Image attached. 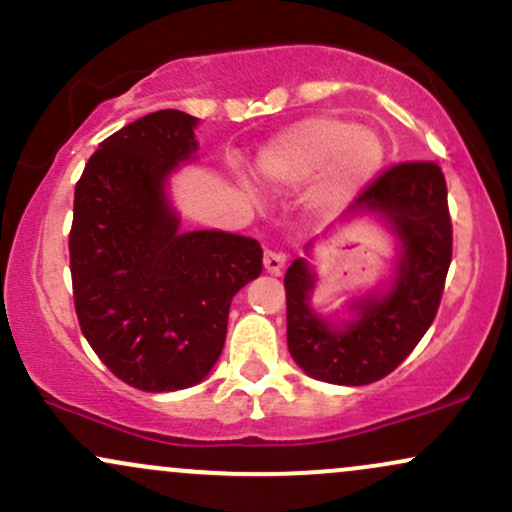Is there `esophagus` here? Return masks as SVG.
<instances>
[{
    "label": "esophagus",
    "instance_id": "esophagus-1",
    "mask_svg": "<svg viewBox=\"0 0 512 512\" xmlns=\"http://www.w3.org/2000/svg\"><path fill=\"white\" fill-rule=\"evenodd\" d=\"M286 264V255L279 250H264V269H267L269 274H281V269H284Z\"/></svg>",
    "mask_w": 512,
    "mask_h": 512
}]
</instances>
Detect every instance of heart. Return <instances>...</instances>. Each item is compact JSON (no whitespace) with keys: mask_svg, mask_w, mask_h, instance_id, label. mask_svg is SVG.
Wrapping results in <instances>:
<instances>
[{"mask_svg":"<svg viewBox=\"0 0 512 512\" xmlns=\"http://www.w3.org/2000/svg\"><path fill=\"white\" fill-rule=\"evenodd\" d=\"M385 149L380 139L354 122L317 115L281 132L260 151L257 175L272 185H301L330 168L325 195L370 178L380 168Z\"/></svg>","mask_w":512,"mask_h":512,"instance_id":"1","label":"heart"}]
</instances>
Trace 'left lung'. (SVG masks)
Segmentation results:
<instances>
[{"label": "left lung", "mask_w": 512, "mask_h": 512, "mask_svg": "<svg viewBox=\"0 0 512 512\" xmlns=\"http://www.w3.org/2000/svg\"><path fill=\"white\" fill-rule=\"evenodd\" d=\"M383 214L402 240L392 291L366 298L356 322L337 330L308 305L313 272L305 260L286 269V342L305 373L334 385L383 380L421 342L436 320L452 260L448 185L438 163L407 161L363 187L354 207Z\"/></svg>", "instance_id": "8db88e82"}]
</instances>
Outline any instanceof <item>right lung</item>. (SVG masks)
Returning a JSON list of instances; mask_svg holds the SVG:
<instances>
[{
    "label": "right lung",
    "instance_id": "add662e5",
    "mask_svg": "<svg viewBox=\"0 0 512 512\" xmlns=\"http://www.w3.org/2000/svg\"><path fill=\"white\" fill-rule=\"evenodd\" d=\"M195 125L180 110L129 122L98 144L74 187L69 269L79 327L110 373L144 392L207 378L233 296L262 274L255 238L178 231L163 185L197 151Z\"/></svg>",
    "mask_w": 512,
    "mask_h": 512
}]
</instances>
